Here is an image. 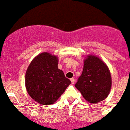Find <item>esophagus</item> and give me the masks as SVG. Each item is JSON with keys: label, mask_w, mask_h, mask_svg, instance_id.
I'll list each match as a JSON object with an SVG mask.
<instances>
[{"label": "esophagus", "mask_w": 130, "mask_h": 130, "mask_svg": "<svg viewBox=\"0 0 130 130\" xmlns=\"http://www.w3.org/2000/svg\"><path fill=\"white\" fill-rule=\"evenodd\" d=\"M71 82L72 84H74V82H75V80H74V78H71Z\"/></svg>", "instance_id": "esophagus-1"}]
</instances>
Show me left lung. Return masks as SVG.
<instances>
[{
	"label": "left lung",
	"instance_id": "8db88e82",
	"mask_svg": "<svg viewBox=\"0 0 130 130\" xmlns=\"http://www.w3.org/2000/svg\"><path fill=\"white\" fill-rule=\"evenodd\" d=\"M111 85V74L106 64L94 55L85 57L83 72L75 85L83 98L89 103H98L107 98Z\"/></svg>",
	"mask_w": 130,
	"mask_h": 130
}]
</instances>
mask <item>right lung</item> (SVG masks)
Here are the masks:
<instances>
[{
	"instance_id": "1",
	"label": "right lung",
	"mask_w": 130,
	"mask_h": 130,
	"mask_svg": "<svg viewBox=\"0 0 130 130\" xmlns=\"http://www.w3.org/2000/svg\"><path fill=\"white\" fill-rule=\"evenodd\" d=\"M58 57L45 52L36 56L25 74V86L29 95L42 105L53 104L71 83L58 68Z\"/></svg>"
}]
</instances>
